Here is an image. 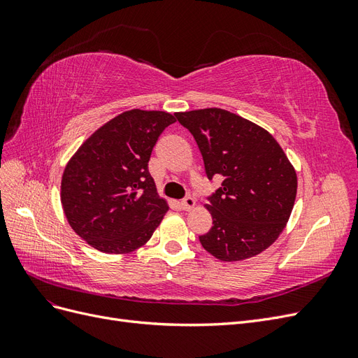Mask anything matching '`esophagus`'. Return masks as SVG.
Here are the masks:
<instances>
[{"instance_id": "1", "label": "esophagus", "mask_w": 358, "mask_h": 358, "mask_svg": "<svg viewBox=\"0 0 358 358\" xmlns=\"http://www.w3.org/2000/svg\"><path fill=\"white\" fill-rule=\"evenodd\" d=\"M194 206H196V200H194L192 197H185L180 201V208L183 210H191Z\"/></svg>"}]
</instances>
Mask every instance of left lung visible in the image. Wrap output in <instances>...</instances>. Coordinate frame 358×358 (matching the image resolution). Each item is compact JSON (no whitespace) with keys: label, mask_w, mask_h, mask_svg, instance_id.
<instances>
[{"label":"left lung","mask_w":358,"mask_h":358,"mask_svg":"<svg viewBox=\"0 0 358 358\" xmlns=\"http://www.w3.org/2000/svg\"><path fill=\"white\" fill-rule=\"evenodd\" d=\"M201 152L206 176L222 179L208 197L212 229L200 243L221 262H239L272 245L289 218L297 176L272 134L229 110L176 113Z\"/></svg>","instance_id":"8db88e82"}]
</instances>
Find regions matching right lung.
Masks as SVG:
<instances>
[{
  "label": "right lung",
  "instance_id": "right-lung-1",
  "mask_svg": "<svg viewBox=\"0 0 358 358\" xmlns=\"http://www.w3.org/2000/svg\"><path fill=\"white\" fill-rule=\"evenodd\" d=\"M176 119L167 112L128 110L86 140L69 161L61 203L71 229L106 254L145 245L169 210L148 162L159 134Z\"/></svg>",
  "mask_w": 358,
  "mask_h": 358
}]
</instances>
